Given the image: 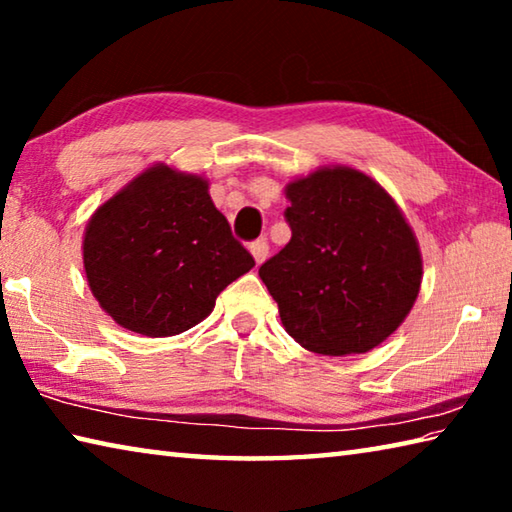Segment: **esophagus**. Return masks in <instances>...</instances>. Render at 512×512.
Segmentation results:
<instances>
[{
	"label": "esophagus",
	"mask_w": 512,
	"mask_h": 512,
	"mask_svg": "<svg viewBox=\"0 0 512 512\" xmlns=\"http://www.w3.org/2000/svg\"><path fill=\"white\" fill-rule=\"evenodd\" d=\"M250 255L255 257L257 264H262L264 259L268 257V241L266 239H257L250 244Z\"/></svg>",
	"instance_id": "34e87169"
}]
</instances>
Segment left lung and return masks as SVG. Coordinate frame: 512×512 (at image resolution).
<instances>
[{
    "mask_svg": "<svg viewBox=\"0 0 512 512\" xmlns=\"http://www.w3.org/2000/svg\"><path fill=\"white\" fill-rule=\"evenodd\" d=\"M291 241L259 266L291 339L327 357L363 354L404 323L422 284L415 232L363 171L320 167L284 187Z\"/></svg>",
    "mask_w": 512,
    "mask_h": 512,
    "instance_id": "1",
    "label": "left lung"
}]
</instances>
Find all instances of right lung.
<instances>
[{
  "label": "right lung",
  "mask_w": 512,
  "mask_h": 512,
  "mask_svg": "<svg viewBox=\"0 0 512 512\" xmlns=\"http://www.w3.org/2000/svg\"><path fill=\"white\" fill-rule=\"evenodd\" d=\"M207 189L203 176L158 162L90 216L85 277L117 325L151 339L187 332L255 266Z\"/></svg>",
  "instance_id": "right-lung-1"
}]
</instances>
